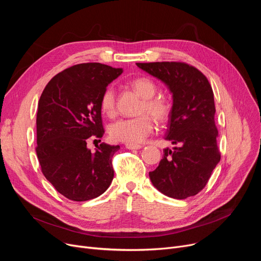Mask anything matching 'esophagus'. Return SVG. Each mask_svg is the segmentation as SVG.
<instances>
[{
  "label": "esophagus",
  "mask_w": 261,
  "mask_h": 261,
  "mask_svg": "<svg viewBox=\"0 0 261 261\" xmlns=\"http://www.w3.org/2000/svg\"><path fill=\"white\" fill-rule=\"evenodd\" d=\"M126 148L129 150H138L141 149L142 146L141 145H132V144H126Z\"/></svg>",
  "instance_id": "1"
}]
</instances>
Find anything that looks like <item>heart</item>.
I'll return each mask as SVG.
<instances>
[{
    "instance_id": "obj_1",
    "label": "heart",
    "mask_w": 261,
    "mask_h": 261,
    "mask_svg": "<svg viewBox=\"0 0 261 261\" xmlns=\"http://www.w3.org/2000/svg\"><path fill=\"white\" fill-rule=\"evenodd\" d=\"M130 85L142 97V102L138 109L140 115L133 118L117 119L109 126L108 131L113 141L135 145L144 142L153 131V121L150 116L158 122L168 120L172 112V102L165 95H155L158 85L150 77H136L131 80ZM115 89L113 86H109L102 92L99 101L102 114L112 117L115 114Z\"/></svg>"
}]
</instances>
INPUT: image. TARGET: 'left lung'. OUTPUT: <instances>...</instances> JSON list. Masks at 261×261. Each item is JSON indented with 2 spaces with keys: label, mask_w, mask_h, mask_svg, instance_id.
Segmentation results:
<instances>
[{
  "label": "left lung",
  "mask_w": 261,
  "mask_h": 261,
  "mask_svg": "<svg viewBox=\"0 0 261 261\" xmlns=\"http://www.w3.org/2000/svg\"><path fill=\"white\" fill-rule=\"evenodd\" d=\"M163 82L172 93V112L166 140L177 145L164 149L155 170L150 171L152 184L170 198L196 196L207 184L220 162L217 145L214 92L205 75L185 62L136 63Z\"/></svg>",
  "instance_id": "obj_1"
}]
</instances>
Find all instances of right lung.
<instances>
[{
  "instance_id": "1",
  "label": "right lung",
  "mask_w": 261,
  "mask_h": 261,
  "mask_svg": "<svg viewBox=\"0 0 261 261\" xmlns=\"http://www.w3.org/2000/svg\"><path fill=\"white\" fill-rule=\"evenodd\" d=\"M121 73L98 62L76 64L54 76L41 94L36 152L46 180L68 200L97 198L113 180L119 146L102 143L91 152L87 143L102 138L101 94Z\"/></svg>"
}]
</instances>
